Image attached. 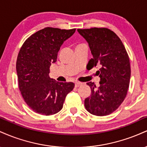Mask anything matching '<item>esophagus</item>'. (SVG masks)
<instances>
[{
  "instance_id": "34e87169",
  "label": "esophagus",
  "mask_w": 147,
  "mask_h": 147,
  "mask_svg": "<svg viewBox=\"0 0 147 147\" xmlns=\"http://www.w3.org/2000/svg\"><path fill=\"white\" fill-rule=\"evenodd\" d=\"M82 84H83L81 83V82H75V87H76V88H77V87L80 86H82Z\"/></svg>"
}]
</instances>
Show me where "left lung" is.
<instances>
[{
  "label": "left lung",
  "mask_w": 147,
  "mask_h": 147,
  "mask_svg": "<svg viewBox=\"0 0 147 147\" xmlns=\"http://www.w3.org/2000/svg\"><path fill=\"white\" fill-rule=\"evenodd\" d=\"M88 43L92 58L88 65L99 66V86L88 82L91 95L84 100L89 113L97 116L112 113L121 105L127 94L131 78L129 58L125 47L115 33L107 28L78 29Z\"/></svg>",
  "instance_id": "1"
}]
</instances>
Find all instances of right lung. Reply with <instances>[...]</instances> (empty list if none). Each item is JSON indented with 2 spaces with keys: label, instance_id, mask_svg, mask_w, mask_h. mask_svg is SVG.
<instances>
[{
  "label": "right lung",
  "instance_id": "right-lung-1",
  "mask_svg": "<svg viewBox=\"0 0 147 147\" xmlns=\"http://www.w3.org/2000/svg\"><path fill=\"white\" fill-rule=\"evenodd\" d=\"M75 29L45 28L30 36L18 52L16 61L18 86L32 110L51 115L63 108L65 97L75 87L72 82H59L49 76L63 42Z\"/></svg>",
  "mask_w": 147,
  "mask_h": 147
}]
</instances>
